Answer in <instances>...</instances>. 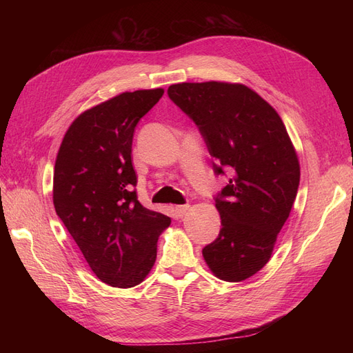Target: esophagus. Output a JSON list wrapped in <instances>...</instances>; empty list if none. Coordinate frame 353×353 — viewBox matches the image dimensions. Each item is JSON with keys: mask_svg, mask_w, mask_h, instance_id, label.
<instances>
[{"mask_svg": "<svg viewBox=\"0 0 353 353\" xmlns=\"http://www.w3.org/2000/svg\"><path fill=\"white\" fill-rule=\"evenodd\" d=\"M188 209H190V206H188V205H179V206H175V212H176V215H178V216H184Z\"/></svg>", "mask_w": 353, "mask_h": 353, "instance_id": "esophagus-1", "label": "esophagus"}]
</instances>
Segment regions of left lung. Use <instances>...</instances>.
Instances as JSON below:
<instances>
[{
  "instance_id": "1",
  "label": "left lung",
  "mask_w": 353,
  "mask_h": 353,
  "mask_svg": "<svg viewBox=\"0 0 353 353\" xmlns=\"http://www.w3.org/2000/svg\"><path fill=\"white\" fill-rule=\"evenodd\" d=\"M168 95L197 125L215 174L231 175L215 197L222 228L203 258L218 279L243 281L270 261L297 194L301 166L290 137L272 105L245 85L183 82Z\"/></svg>"
}]
</instances>
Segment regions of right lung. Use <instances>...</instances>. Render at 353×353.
Returning a JSON list of instances; mask_svg holds the SVG:
<instances>
[{
    "instance_id": "right-lung-1",
    "label": "right lung",
    "mask_w": 353,
    "mask_h": 353,
    "mask_svg": "<svg viewBox=\"0 0 353 353\" xmlns=\"http://www.w3.org/2000/svg\"><path fill=\"white\" fill-rule=\"evenodd\" d=\"M162 88L122 92L79 114L63 138L52 201L59 218L99 279L112 287L140 284L153 268L160 232L170 218L137 197L135 126Z\"/></svg>"
}]
</instances>
